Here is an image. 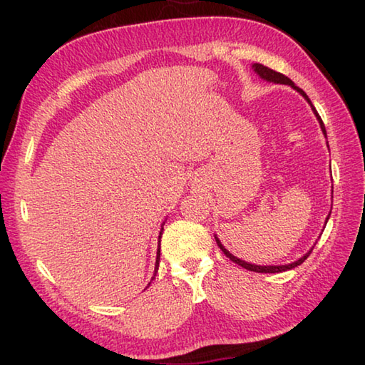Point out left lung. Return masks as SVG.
I'll return each instance as SVG.
<instances>
[{"label": "left lung", "instance_id": "left-lung-1", "mask_svg": "<svg viewBox=\"0 0 365 365\" xmlns=\"http://www.w3.org/2000/svg\"><path fill=\"white\" fill-rule=\"evenodd\" d=\"M252 68H254L257 75L260 76L262 79H264V81L276 83V84H289L290 88H294L297 92H300V94H302L304 98H307L308 103L311 105V108H313L314 115H316V118H317V121H319V124H321V129H322V132H324V135L327 137L326 125H324L321 116L317 115V111H316V108L313 107V103H311V101L308 98V96L304 94V92H303L300 88H298V86H295V84H294L292 79H289L287 76H284L282 73H277V71H274V70H271V68H268V67H264V65H262V63H254V65H252ZM327 147H329V145H327ZM327 220H329V217H327ZM215 241H217V244H218V247L222 249L223 254L227 255L231 262L237 263V264H240V267L246 268V269H249V271H255V273H282V271L292 269V268L298 267V264H302L304 260H307V258L309 257L311 252H313V249H309V252H307V254H304L302 258H298L297 262H294V263H289V264H269V267H260V264H252V263H247V262L241 260V258L235 257L233 254H230V252L223 247V244H222L220 241H218V237H217V236H215Z\"/></svg>", "mask_w": 365, "mask_h": 365}]
</instances>
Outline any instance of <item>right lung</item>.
Masks as SVG:
<instances>
[{"label":"right lung","instance_id":"add662e5","mask_svg":"<svg viewBox=\"0 0 365 365\" xmlns=\"http://www.w3.org/2000/svg\"><path fill=\"white\" fill-rule=\"evenodd\" d=\"M161 236H163V228H161V231H160V241L158 242H161ZM161 246H158V252H156V264H155V269H158V267H160V255H161ZM150 286V284H148Z\"/></svg>","mask_w":365,"mask_h":365}]
</instances>
